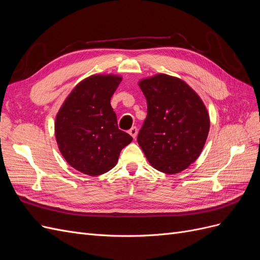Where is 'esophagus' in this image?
<instances>
[{
	"mask_svg": "<svg viewBox=\"0 0 260 260\" xmlns=\"http://www.w3.org/2000/svg\"><path fill=\"white\" fill-rule=\"evenodd\" d=\"M129 133H130V136H131L133 139H136V138H137V135H138V129H137V127H132V128L129 130Z\"/></svg>",
	"mask_w": 260,
	"mask_h": 260,
	"instance_id": "obj_1",
	"label": "esophagus"
}]
</instances>
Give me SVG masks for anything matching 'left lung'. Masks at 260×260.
Listing matches in <instances>:
<instances>
[{"mask_svg": "<svg viewBox=\"0 0 260 260\" xmlns=\"http://www.w3.org/2000/svg\"><path fill=\"white\" fill-rule=\"evenodd\" d=\"M147 116L138 143L154 168L174 175L199 158L209 132V115L190 85L158 74L139 82Z\"/></svg>", "mask_w": 260, "mask_h": 260, "instance_id": "obj_1", "label": "left lung"}]
</instances>
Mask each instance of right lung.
<instances>
[{
  "instance_id": "right-lung-1",
  "label": "right lung",
  "mask_w": 260,
  "mask_h": 260,
  "mask_svg": "<svg viewBox=\"0 0 260 260\" xmlns=\"http://www.w3.org/2000/svg\"><path fill=\"white\" fill-rule=\"evenodd\" d=\"M121 77L94 75L69 94L56 115L55 137L66 161L95 177L113 169L132 137L118 128L111 99Z\"/></svg>"
}]
</instances>
